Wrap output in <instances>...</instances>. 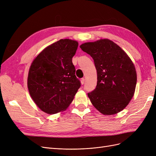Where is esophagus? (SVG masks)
<instances>
[{"label":"esophagus","instance_id":"1","mask_svg":"<svg viewBox=\"0 0 156 156\" xmlns=\"http://www.w3.org/2000/svg\"><path fill=\"white\" fill-rule=\"evenodd\" d=\"M84 81H85V79H84V78H82L81 80V84H83L84 83Z\"/></svg>","mask_w":156,"mask_h":156}]
</instances>
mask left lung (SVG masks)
Returning a JSON list of instances; mask_svg holds the SVG:
<instances>
[{"label":"left lung","mask_w":156,"mask_h":156,"mask_svg":"<svg viewBox=\"0 0 156 156\" xmlns=\"http://www.w3.org/2000/svg\"><path fill=\"white\" fill-rule=\"evenodd\" d=\"M80 48L92 56L97 71L96 88L88 94L92 104L104 115L119 113L129 104L135 91L133 62L119 45L108 39L86 42Z\"/></svg>","instance_id":"left-lung-1"}]
</instances>
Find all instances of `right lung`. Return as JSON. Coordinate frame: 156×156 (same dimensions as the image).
I'll use <instances>...</instances> for the list:
<instances>
[{
	"instance_id": "right-lung-1",
	"label": "right lung",
	"mask_w": 156,
	"mask_h": 156,
	"mask_svg": "<svg viewBox=\"0 0 156 156\" xmlns=\"http://www.w3.org/2000/svg\"><path fill=\"white\" fill-rule=\"evenodd\" d=\"M78 45L75 40L61 39L42 50L31 63L27 79L30 96L48 114L66 109L81 87L72 63Z\"/></svg>"
}]
</instances>
